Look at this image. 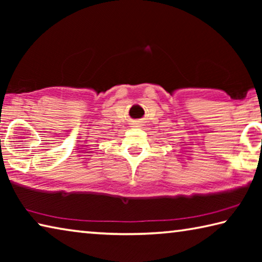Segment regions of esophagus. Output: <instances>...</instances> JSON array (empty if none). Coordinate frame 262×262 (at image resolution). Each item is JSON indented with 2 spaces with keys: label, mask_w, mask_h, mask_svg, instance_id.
<instances>
[{
  "label": "esophagus",
  "mask_w": 262,
  "mask_h": 262,
  "mask_svg": "<svg viewBox=\"0 0 262 262\" xmlns=\"http://www.w3.org/2000/svg\"><path fill=\"white\" fill-rule=\"evenodd\" d=\"M132 127H141V125H142V123H141V121H139V120H137V121H134V123H132Z\"/></svg>",
  "instance_id": "1"
}]
</instances>
